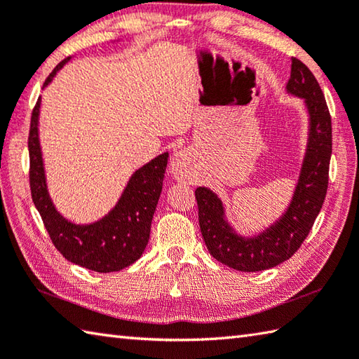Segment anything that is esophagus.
I'll list each match as a JSON object with an SVG mask.
<instances>
[{"mask_svg":"<svg viewBox=\"0 0 359 359\" xmlns=\"http://www.w3.org/2000/svg\"><path fill=\"white\" fill-rule=\"evenodd\" d=\"M188 163H189V157L187 151L180 149L172 156L171 161V174L175 180H188L189 174H188Z\"/></svg>","mask_w":359,"mask_h":359,"instance_id":"34e87169","label":"esophagus"}]
</instances>
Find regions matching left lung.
I'll return each mask as SVG.
<instances>
[{
  "mask_svg": "<svg viewBox=\"0 0 359 359\" xmlns=\"http://www.w3.org/2000/svg\"><path fill=\"white\" fill-rule=\"evenodd\" d=\"M286 93L304 100L308 142L292 199L285 213L255 235L243 236L227 219L221 198L210 188H196L199 226L210 255L241 272L276 268L296 254L310 233L325 201L332 158V118L314 74L294 57Z\"/></svg>",
  "mask_w": 359,
  "mask_h": 359,
  "instance_id": "obj_1",
  "label": "left lung"
}]
</instances>
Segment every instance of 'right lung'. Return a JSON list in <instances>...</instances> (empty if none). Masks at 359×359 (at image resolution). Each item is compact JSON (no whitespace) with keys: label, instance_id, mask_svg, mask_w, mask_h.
I'll return each mask as SVG.
<instances>
[{"label":"right lung","instance_id":"add662e5","mask_svg":"<svg viewBox=\"0 0 359 359\" xmlns=\"http://www.w3.org/2000/svg\"><path fill=\"white\" fill-rule=\"evenodd\" d=\"M69 59L72 57L63 59L54 68L45 81L43 88L53 82V77ZM40 107L41 97H39L32 111L27 142L31 160L29 182L34 205L43 219L49 238L68 262L82 268L101 273L128 268L143 255L149 241L152 216L163 187L168 152L147 161L130 175L115 207L107 215L93 222L76 224L55 208L49 196L39 133Z\"/></svg>","mask_w":359,"mask_h":359}]
</instances>
